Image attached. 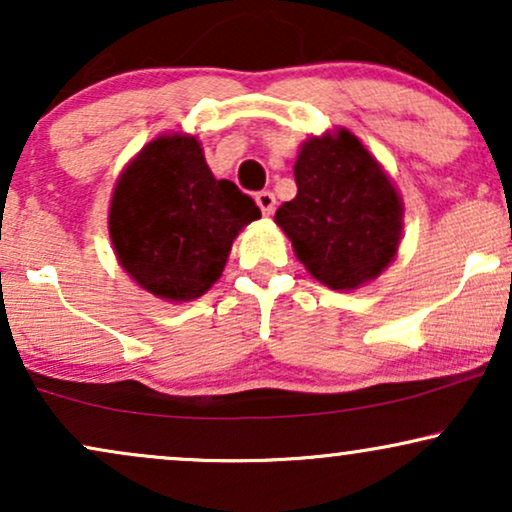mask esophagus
<instances>
[{
  "mask_svg": "<svg viewBox=\"0 0 512 512\" xmlns=\"http://www.w3.org/2000/svg\"><path fill=\"white\" fill-rule=\"evenodd\" d=\"M255 200H257V205H260V210H262L264 217L274 215V210H276V198H274V193H271V191H260V193H257V196H255Z\"/></svg>",
  "mask_w": 512,
  "mask_h": 512,
  "instance_id": "obj_1",
  "label": "esophagus"
}]
</instances>
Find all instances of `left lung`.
<instances>
[{
  "mask_svg": "<svg viewBox=\"0 0 512 512\" xmlns=\"http://www.w3.org/2000/svg\"><path fill=\"white\" fill-rule=\"evenodd\" d=\"M297 196L274 222L295 257L331 290H357L390 267L404 231V203L390 174L345 127L309 137L295 160Z\"/></svg>",
  "mask_w": 512,
  "mask_h": 512,
  "instance_id": "obj_1",
  "label": "left lung"
}]
</instances>
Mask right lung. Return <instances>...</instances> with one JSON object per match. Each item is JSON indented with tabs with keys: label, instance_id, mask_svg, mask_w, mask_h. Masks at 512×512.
Listing matches in <instances>:
<instances>
[{
	"label": "right lung",
	"instance_id": "1",
	"mask_svg": "<svg viewBox=\"0 0 512 512\" xmlns=\"http://www.w3.org/2000/svg\"><path fill=\"white\" fill-rule=\"evenodd\" d=\"M260 217L234 181L215 179L196 137L160 134L115 181L108 234L137 286L191 302L222 276L238 231Z\"/></svg>",
	"mask_w": 512,
	"mask_h": 512
}]
</instances>
